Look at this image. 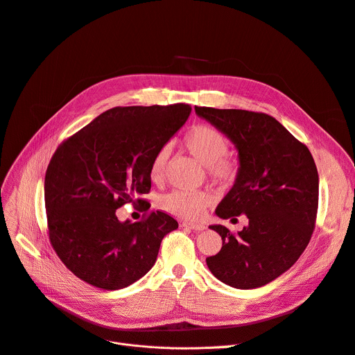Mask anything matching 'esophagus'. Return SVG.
Segmentation results:
<instances>
[{
    "label": "esophagus",
    "instance_id": "esophagus-1",
    "mask_svg": "<svg viewBox=\"0 0 355 355\" xmlns=\"http://www.w3.org/2000/svg\"><path fill=\"white\" fill-rule=\"evenodd\" d=\"M184 227H188L189 230H192L194 232H201V231L207 230L204 223H198V222H184Z\"/></svg>",
    "mask_w": 355,
    "mask_h": 355
}]
</instances>
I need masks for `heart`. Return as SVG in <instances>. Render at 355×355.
<instances>
[{
	"instance_id": "heart-1",
	"label": "heart",
	"mask_w": 355,
	"mask_h": 355,
	"mask_svg": "<svg viewBox=\"0 0 355 355\" xmlns=\"http://www.w3.org/2000/svg\"><path fill=\"white\" fill-rule=\"evenodd\" d=\"M182 144L192 157L207 167L208 175L215 184L220 187L234 184L238 177L239 166L236 159L227 155L230 148L228 140L216 128L207 124L192 127L184 136ZM167 158V147L161 148L153 158L150 166V177L153 181L158 182L163 180ZM209 204L211 196L205 191H173L161 200V207L166 211L188 219L200 218Z\"/></svg>"
}]
</instances>
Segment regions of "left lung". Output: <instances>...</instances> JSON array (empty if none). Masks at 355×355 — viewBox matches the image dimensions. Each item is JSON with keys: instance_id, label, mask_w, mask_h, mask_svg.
Masks as SVG:
<instances>
[{"instance_id": "obj_1", "label": "left lung", "mask_w": 355, "mask_h": 355, "mask_svg": "<svg viewBox=\"0 0 355 355\" xmlns=\"http://www.w3.org/2000/svg\"><path fill=\"white\" fill-rule=\"evenodd\" d=\"M196 113L238 151V177L215 214L249 219L236 235L211 225L222 248L207 257L208 269L231 287H262L292 268L310 242L318 205L313 155L269 114L198 106Z\"/></svg>"}]
</instances>
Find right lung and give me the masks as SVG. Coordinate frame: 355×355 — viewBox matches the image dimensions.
I'll list each match as a JSON object with an SVG mask.
<instances>
[{"mask_svg": "<svg viewBox=\"0 0 355 355\" xmlns=\"http://www.w3.org/2000/svg\"><path fill=\"white\" fill-rule=\"evenodd\" d=\"M189 113L182 103L114 107L55 151L45 175L49 239L83 282L105 290L133 284L154 266L163 238L178 228L166 212L121 222L116 209L146 205L139 197L151 188V161Z\"/></svg>", "mask_w": 355, "mask_h": 355, "instance_id": "obj_1", "label": "right lung"}]
</instances>
